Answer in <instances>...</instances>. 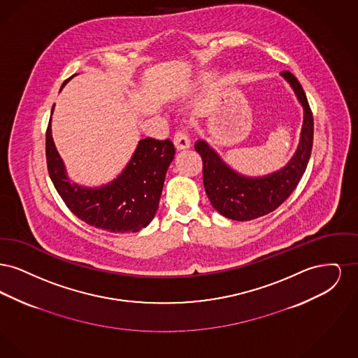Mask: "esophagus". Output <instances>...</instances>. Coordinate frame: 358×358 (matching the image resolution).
Returning a JSON list of instances; mask_svg holds the SVG:
<instances>
[{"mask_svg": "<svg viewBox=\"0 0 358 358\" xmlns=\"http://www.w3.org/2000/svg\"><path fill=\"white\" fill-rule=\"evenodd\" d=\"M173 143L177 148V150H185V149H187L190 146V139H189L187 131L185 130L176 131L174 138H173Z\"/></svg>", "mask_w": 358, "mask_h": 358, "instance_id": "obj_1", "label": "esophagus"}]
</instances>
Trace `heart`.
<instances>
[{
	"instance_id": "b5f03b06",
	"label": "heart",
	"mask_w": 358,
	"mask_h": 358,
	"mask_svg": "<svg viewBox=\"0 0 358 358\" xmlns=\"http://www.w3.org/2000/svg\"><path fill=\"white\" fill-rule=\"evenodd\" d=\"M203 79H204V78H203Z\"/></svg>"
}]
</instances>
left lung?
<instances>
[{"label":"left lung","instance_id":"left-lung-1","mask_svg":"<svg viewBox=\"0 0 358 358\" xmlns=\"http://www.w3.org/2000/svg\"><path fill=\"white\" fill-rule=\"evenodd\" d=\"M282 75L294 88L305 110L301 142L286 168L267 177L248 178L229 169L204 141H199L194 146L203 159L205 192L210 204L231 220L247 222L271 213L289 199L306 171L313 149V113L298 79L289 71H283Z\"/></svg>","mask_w":358,"mask_h":358}]
</instances>
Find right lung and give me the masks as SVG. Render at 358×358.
I'll return each instance as SVG.
<instances>
[{"instance_id": "right-lung-1", "label": "right lung", "mask_w": 358, "mask_h": 358, "mask_svg": "<svg viewBox=\"0 0 358 358\" xmlns=\"http://www.w3.org/2000/svg\"><path fill=\"white\" fill-rule=\"evenodd\" d=\"M174 153L169 138L141 139L131 161L117 180L106 187L90 189L69 182L52 139L51 120L45 134L47 168L63 201L88 225L114 234L138 232L153 220Z\"/></svg>"}]
</instances>
